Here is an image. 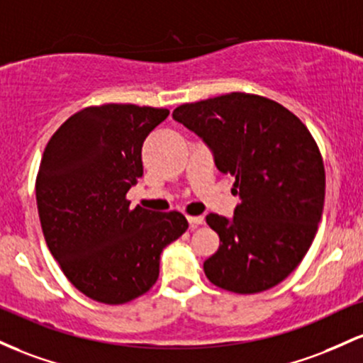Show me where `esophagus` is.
I'll return each instance as SVG.
<instances>
[{
  "instance_id": "34e87169",
  "label": "esophagus",
  "mask_w": 363,
  "mask_h": 363,
  "mask_svg": "<svg viewBox=\"0 0 363 363\" xmlns=\"http://www.w3.org/2000/svg\"><path fill=\"white\" fill-rule=\"evenodd\" d=\"M189 223H190V228H197L203 225V218L202 216H189Z\"/></svg>"
}]
</instances>
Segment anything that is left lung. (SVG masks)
I'll return each mask as SVG.
<instances>
[{
  "label": "left lung",
  "instance_id": "left-lung-1",
  "mask_svg": "<svg viewBox=\"0 0 363 363\" xmlns=\"http://www.w3.org/2000/svg\"><path fill=\"white\" fill-rule=\"evenodd\" d=\"M173 120L202 138L240 197L231 218L207 214L221 243L206 276L240 295L276 286L302 262L323 216L324 164L311 132L281 104L243 92L183 104Z\"/></svg>",
  "mask_w": 363,
  "mask_h": 363
}]
</instances>
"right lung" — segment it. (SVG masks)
Returning <instances> with one entry per match:
<instances>
[{
	"instance_id": "obj_1",
	"label": "right lung",
	"mask_w": 363,
	"mask_h": 363,
	"mask_svg": "<svg viewBox=\"0 0 363 363\" xmlns=\"http://www.w3.org/2000/svg\"><path fill=\"white\" fill-rule=\"evenodd\" d=\"M168 115L92 106L68 118L44 150L35 182L44 240L73 286L96 302L120 305L149 291L164 247L189 228L177 211H130L125 199L144 174V140Z\"/></svg>"
}]
</instances>
